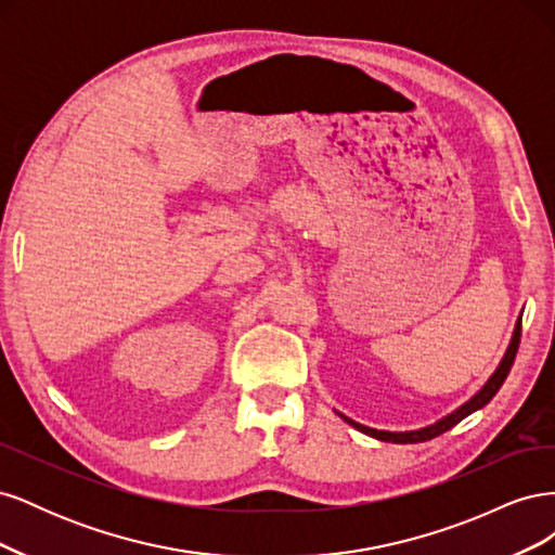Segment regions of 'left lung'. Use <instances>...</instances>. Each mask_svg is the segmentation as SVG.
Returning a JSON list of instances; mask_svg holds the SVG:
<instances>
[{"label":"left lung","mask_w":555,"mask_h":555,"mask_svg":"<svg viewBox=\"0 0 555 555\" xmlns=\"http://www.w3.org/2000/svg\"><path fill=\"white\" fill-rule=\"evenodd\" d=\"M518 343H520V317H518V322H516V328H514V335H512V343H509V347H507V351H505V357H502V361H500V365H498V371L491 375V379L481 386V391H477L467 402H463V405H461L459 410H453L451 414H447L444 418H440V422H435V424H430V426H426V428L405 430V433H391V430L367 428V426H363V424L351 422V418L345 416V414H340V416L345 418V422H347L349 426H354L357 430H361V433H365V435H371V438L382 440V442L414 444V442H426V440L438 438V435L447 433L449 428H453L459 422H463V418H465L467 414H473V412L481 410V408L486 405V402H491V398L500 391L502 382L507 379V375H509V371H512L514 359H516V351H518Z\"/></svg>","instance_id":"left-lung-1"}]
</instances>
